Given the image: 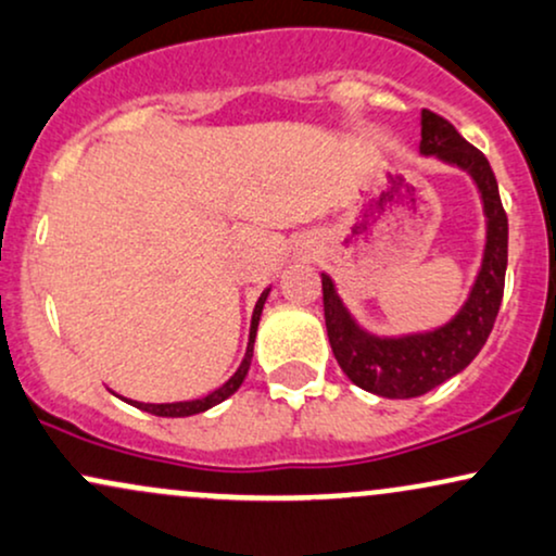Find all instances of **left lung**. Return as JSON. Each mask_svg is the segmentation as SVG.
Returning <instances> with one entry per match:
<instances>
[{
	"instance_id": "8db88e82",
	"label": "left lung",
	"mask_w": 556,
	"mask_h": 556,
	"mask_svg": "<svg viewBox=\"0 0 556 556\" xmlns=\"http://www.w3.org/2000/svg\"><path fill=\"white\" fill-rule=\"evenodd\" d=\"M421 153L455 163L473 176L484 200L486 250L471 296L445 328L406 338H375L351 319L336 286L323 276L325 328L338 364L351 382L382 397H416L455 377L484 349L497 319L507 270V213L497 179L479 148L445 116L421 111Z\"/></svg>"
}]
</instances>
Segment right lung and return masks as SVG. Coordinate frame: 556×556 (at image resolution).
<instances>
[{
  "label": "right lung",
  "instance_id": "right-lung-1",
  "mask_svg": "<svg viewBox=\"0 0 556 556\" xmlns=\"http://www.w3.org/2000/svg\"><path fill=\"white\" fill-rule=\"evenodd\" d=\"M270 289L263 291V296L257 299V304H254V315H252V328H250V345H247V356L244 362H241V367L237 369V375L231 377L226 384H220L218 390H213L211 395L205 397H198V401H181V403H137V401H124L132 403L135 408H142L148 410V414L153 416H172V419H179V416H194V414H202V410L218 406L220 401H226L228 395H233L239 390V384L244 382L247 371H250V364H252V351H254V336H257V325H260V315H263V306H265V299Z\"/></svg>",
  "mask_w": 556,
  "mask_h": 556
}]
</instances>
